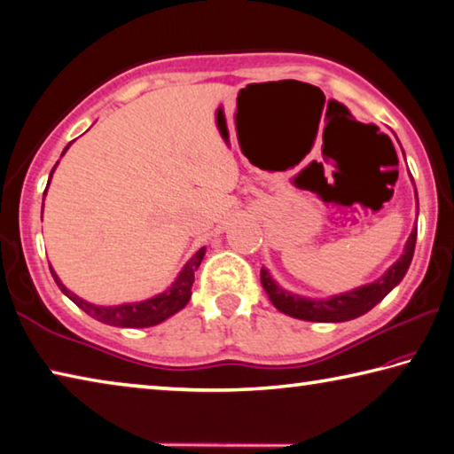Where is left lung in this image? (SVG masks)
Returning a JSON list of instances; mask_svg holds the SVG:
<instances>
[{
	"instance_id": "obj_1",
	"label": "left lung",
	"mask_w": 454,
	"mask_h": 454,
	"mask_svg": "<svg viewBox=\"0 0 454 454\" xmlns=\"http://www.w3.org/2000/svg\"><path fill=\"white\" fill-rule=\"evenodd\" d=\"M417 192V190H414ZM419 202V198H417ZM414 244H417V226L411 232V238L406 240L403 256L396 260V262L384 272L382 278H379L372 284H366V286H360L356 290L344 292L340 296L326 298V301H312V298H304L298 294H290L288 290L280 288L276 284L268 270H260V280H262V286L266 290L268 298H270L272 304L280 312L288 314L292 318H301L309 322H344L352 320L356 317H363L371 309H374L384 296L393 290L398 282L404 278L406 270H409L411 260L414 254Z\"/></svg>"
}]
</instances>
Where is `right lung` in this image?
Returning a JSON list of instances; mask_svg holds the SVG:
<instances>
[{"label":"right lung","mask_w":454,"mask_h":454,"mask_svg":"<svg viewBox=\"0 0 454 454\" xmlns=\"http://www.w3.org/2000/svg\"><path fill=\"white\" fill-rule=\"evenodd\" d=\"M70 144L66 145V150L70 148ZM66 150H64V153H66ZM64 153H61V156H64ZM56 166L51 168V174H53V170H56ZM51 174H50V180H51ZM50 180H48V184H50ZM43 196H45V192H43ZM204 254H206V248H200L196 254L188 260V264L182 268V272L178 274V278L172 282V286L166 292H162V294L153 296V298H150V301H144V302L120 304V306H96V304L82 301L80 296H75L72 290H67L64 284L59 282V278L56 276V272H53L51 266H50V270H51L53 280H56L59 290L64 292V294L70 298L74 304H78L83 312L90 314L91 318H96L110 326L145 328V326L160 325V322L170 318L172 314L182 310L184 306L188 304L190 296H192V284H194V272L198 270L200 262H202Z\"/></svg>","instance_id":"obj_1"}]
</instances>
